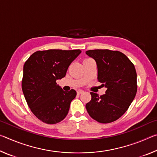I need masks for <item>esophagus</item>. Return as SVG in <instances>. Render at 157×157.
<instances>
[{"mask_svg":"<svg viewBox=\"0 0 157 157\" xmlns=\"http://www.w3.org/2000/svg\"><path fill=\"white\" fill-rule=\"evenodd\" d=\"M84 93V91H82V90H78V91H77V94H78V95H80L82 94H83Z\"/></svg>","mask_w":157,"mask_h":157,"instance_id":"esophagus-1","label":"esophagus"}]
</instances>
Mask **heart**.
Masks as SVG:
<instances>
[{
    "mask_svg": "<svg viewBox=\"0 0 157 157\" xmlns=\"http://www.w3.org/2000/svg\"><path fill=\"white\" fill-rule=\"evenodd\" d=\"M86 59H85L84 60H86Z\"/></svg>",
    "mask_w": 157,
    "mask_h": 157,
    "instance_id": "1",
    "label": "heart"
}]
</instances>
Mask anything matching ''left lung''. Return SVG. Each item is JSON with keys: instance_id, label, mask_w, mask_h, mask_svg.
I'll return each mask as SVG.
<instances>
[{"instance_id": "left-lung-1", "label": "left lung", "mask_w": 157, "mask_h": 157, "mask_svg": "<svg viewBox=\"0 0 157 157\" xmlns=\"http://www.w3.org/2000/svg\"><path fill=\"white\" fill-rule=\"evenodd\" d=\"M86 54L95 59L98 80L107 88L101 96L91 92V100L86 109L89 116L99 123H111L126 112L136 96V69L128 57L119 51L90 50Z\"/></svg>"}]
</instances>
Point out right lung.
I'll list each match as a JSON object with an SVG mask.
<instances>
[{"instance_id": "1", "label": "right lung", "mask_w": 157, "mask_h": 157, "mask_svg": "<svg viewBox=\"0 0 157 157\" xmlns=\"http://www.w3.org/2000/svg\"><path fill=\"white\" fill-rule=\"evenodd\" d=\"M81 50L36 51L23 66L22 90L28 107L37 118L55 124L65 118L76 91H64L56 81L64 78L68 66Z\"/></svg>"}]
</instances>
